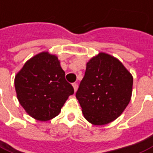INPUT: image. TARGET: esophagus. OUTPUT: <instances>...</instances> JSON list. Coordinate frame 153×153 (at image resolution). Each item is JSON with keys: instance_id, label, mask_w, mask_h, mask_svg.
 I'll return each mask as SVG.
<instances>
[{"instance_id": "obj_1", "label": "esophagus", "mask_w": 153, "mask_h": 153, "mask_svg": "<svg viewBox=\"0 0 153 153\" xmlns=\"http://www.w3.org/2000/svg\"><path fill=\"white\" fill-rule=\"evenodd\" d=\"M72 86H73L74 91L76 92V90H77V88H78V84L76 83V82H74V83L72 84Z\"/></svg>"}]
</instances>
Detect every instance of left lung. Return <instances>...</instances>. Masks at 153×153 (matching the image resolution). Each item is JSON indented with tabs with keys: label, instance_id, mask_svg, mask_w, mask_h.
<instances>
[{
	"label": "left lung",
	"instance_id": "obj_1",
	"mask_svg": "<svg viewBox=\"0 0 153 153\" xmlns=\"http://www.w3.org/2000/svg\"><path fill=\"white\" fill-rule=\"evenodd\" d=\"M132 85L131 73L117 58L105 52L92 57L76 94L85 119L96 126L115 120L129 104Z\"/></svg>",
	"mask_w": 153,
	"mask_h": 153
}]
</instances>
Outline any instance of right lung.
I'll return each mask as SVG.
<instances>
[{"label":"right lung","instance_id":"obj_1","mask_svg":"<svg viewBox=\"0 0 153 153\" xmlns=\"http://www.w3.org/2000/svg\"><path fill=\"white\" fill-rule=\"evenodd\" d=\"M17 97L29 115L48 121L57 116L70 95L72 85L56 55L42 51L25 63L14 78Z\"/></svg>","mask_w":153,"mask_h":153}]
</instances>
